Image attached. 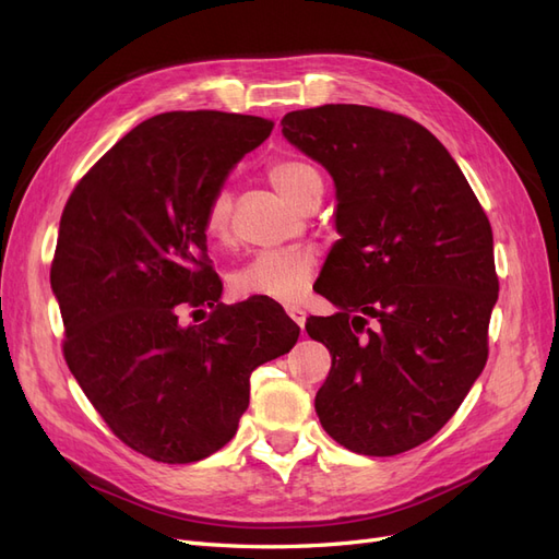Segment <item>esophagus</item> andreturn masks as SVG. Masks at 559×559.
<instances>
[{
  "instance_id": "esophagus-1",
  "label": "esophagus",
  "mask_w": 559,
  "mask_h": 559,
  "mask_svg": "<svg viewBox=\"0 0 559 559\" xmlns=\"http://www.w3.org/2000/svg\"><path fill=\"white\" fill-rule=\"evenodd\" d=\"M286 314H289L292 317V321H294V324L296 326H306V310H300V308H296V306H289V308H286Z\"/></svg>"
}]
</instances>
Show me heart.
Wrapping results in <instances>:
<instances>
[{
	"mask_svg": "<svg viewBox=\"0 0 559 559\" xmlns=\"http://www.w3.org/2000/svg\"><path fill=\"white\" fill-rule=\"evenodd\" d=\"M267 179L275 189L292 200L294 205L306 207L308 200L321 198L324 181L314 165L296 158H282L267 167ZM230 214L233 195L228 189H218L205 207L207 240L214 245H226L230 240ZM314 257L302 249H267L253 253L230 275L235 294L251 298H270L280 302H296L312 282Z\"/></svg>",
	"mask_w": 559,
	"mask_h": 559,
	"instance_id": "1",
	"label": "heart"
}]
</instances>
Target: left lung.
<instances>
[{
	"instance_id": "obj_1",
	"label": "left lung",
	"mask_w": 559,
	"mask_h": 559,
	"mask_svg": "<svg viewBox=\"0 0 559 559\" xmlns=\"http://www.w3.org/2000/svg\"><path fill=\"white\" fill-rule=\"evenodd\" d=\"M282 134L335 183L341 240L319 294L337 312L306 324L331 352L321 427L359 454L417 448L485 368L499 296L492 228L448 148L411 118L324 105L286 114Z\"/></svg>"
}]
</instances>
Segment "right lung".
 <instances>
[{
	"mask_svg": "<svg viewBox=\"0 0 559 559\" xmlns=\"http://www.w3.org/2000/svg\"><path fill=\"white\" fill-rule=\"evenodd\" d=\"M273 121L170 111L132 128L70 195L50 265L64 361L126 445L163 464L200 462L238 431L251 370L300 329L273 300L224 306L202 228L210 198ZM193 307L213 312L181 325Z\"/></svg>",
	"mask_w": 559,
	"mask_h": 559,
	"instance_id": "right-lung-1",
	"label": "right lung"
}]
</instances>
